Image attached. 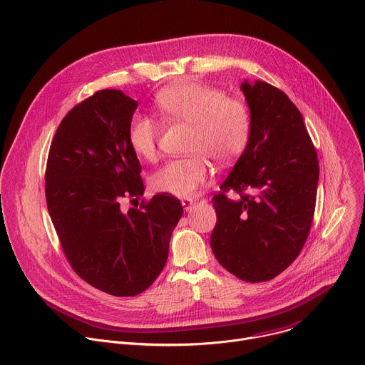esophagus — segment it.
Listing matches in <instances>:
<instances>
[{
	"mask_svg": "<svg viewBox=\"0 0 365 365\" xmlns=\"http://www.w3.org/2000/svg\"><path fill=\"white\" fill-rule=\"evenodd\" d=\"M182 205H183V207H185V211H192V207H193V205H195V202L192 200V199H182Z\"/></svg>",
	"mask_w": 365,
	"mask_h": 365,
	"instance_id": "obj_1",
	"label": "esophagus"
}]
</instances>
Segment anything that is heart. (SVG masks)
Segmentation results:
<instances>
[{
    "instance_id": "b5f03b06",
    "label": "heart",
    "mask_w": 365,
    "mask_h": 365,
    "mask_svg": "<svg viewBox=\"0 0 365 365\" xmlns=\"http://www.w3.org/2000/svg\"><path fill=\"white\" fill-rule=\"evenodd\" d=\"M159 113L192 127L186 158H176L155 170L150 183L155 192L178 197L192 196L210 175V161L227 166L245 151L251 138V111L240 98L199 82H178L155 96ZM160 125L153 117L134 114L127 140L137 158L154 160L158 155Z\"/></svg>"
}]
</instances>
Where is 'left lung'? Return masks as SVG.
Here are the masks:
<instances>
[{"label":"left lung","mask_w":365,"mask_h":365,"mask_svg":"<svg viewBox=\"0 0 365 365\" xmlns=\"http://www.w3.org/2000/svg\"><path fill=\"white\" fill-rule=\"evenodd\" d=\"M241 89L251 138L212 197L211 247L224 269L258 283L279 276L300 254L315 215L319 163L303 117L283 91L262 81Z\"/></svg>","instance_id":"8db88e82"}]
</instances>
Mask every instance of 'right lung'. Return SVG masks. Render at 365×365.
I'll list each match as a JSON object with an SVG mask.
<instances>
[{"label": "right lung", "instance_id": "add662e5", "mask_svg": "<svg viewBox=\"0 0 365 365\" xmlns=\"http://www.w3.org/2000/svg\"><path fill=\"white\" fill-rule=\"evenodd\" d=\"M137 102L118 89L96 91L75 106L51 140L47 210L73 272L98 290L135 296L162 273L183 207L168 193L140 199L141 165L127 140Z\"/></svg>", "mask_w": 365, "mask_h": 365}]
</instances>
